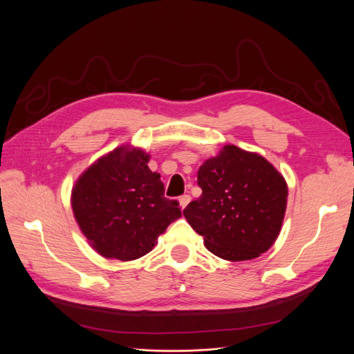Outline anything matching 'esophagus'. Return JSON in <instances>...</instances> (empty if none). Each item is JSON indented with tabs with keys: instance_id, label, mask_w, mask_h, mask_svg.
Masks as SVG:
<instances>
[{
	"instance_id": "esophagus-1",
	"label": "esophagus",
	"mask_w": 354,
	"mask_h": 354,
	"mask_svg": "<svg viewBox=\"0 0 354 354\" xmlns=\"http://www.w3.org/2000/svg\"><path fill=\"white\" fill-rule=\"evenodd\" d=\"M178 202H180V207H181V209H185V208L187 207V203L190 202V196H189V195L180 196V198H178Z\"/></svg>"
}]
</instances>
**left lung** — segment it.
I'll return each mask as SVG.
<instances>
[{"label": "left lung", "instance_id": "left-lung-1", "mask_svg": "<svg viewBox=\"0 0 354 354\" xmlns=\"http://www.w3.org/2000/svg\"><path fill=\"white\" fill-rule=\"evenodd\" d=\"M198 185L202 195L183 214L208 251L229 261H245L274 243L288 186L269 160L227 145L201 165Z\"/></svg>", "mask_w": 354, "mask_h": 354}]
</instances>
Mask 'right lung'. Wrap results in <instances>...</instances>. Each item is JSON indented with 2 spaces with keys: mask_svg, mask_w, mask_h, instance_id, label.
Returning a JSON list of instances; mask_svg holds the SVG:
<instances>
[{
  "mask_svg": "<svg viewBox=\"0 0 354 354\" xmlns=\"http://www.w3.org/2000/svg\"><path fill=\"white\" fill-rule=\"evenodd\" d=\"M147 162L142 149L116 147L84 171L72 189L75 220L106 259H140L181 217L178 202L164 196L160 176Z\"/></svg>",
  "mask_w": 354,
  "mask_h": 354,
  "instance_id": "1",
  "label": "right lung"
}]
</instances>
